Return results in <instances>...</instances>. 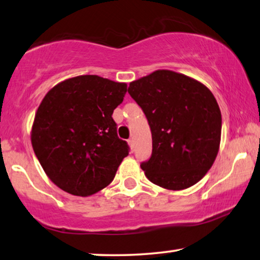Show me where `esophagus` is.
Masks as SVG:
<instances>
[{"label":"esophagus","mask_w":260,"mask_h":260,"mask_svg":"<svg viewBox=\"0 0 260 260\" xmlns=\"http://www.w3.org/2000/svg\"><path fill=\"white\" fill-rule=\"evenodd\" d=\"M128 145H129V147H131V149L134 150V140H133V139H129V140H128Z\"/></svg>","instance_id":"esophagus-1"}]
</instances>
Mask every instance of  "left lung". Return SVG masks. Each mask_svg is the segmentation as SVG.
<instances>
[{
  "label": "left lung",
  "mask_w": 260,
  "mask_h": 260,
  "mask_svg": "<svg viewBox=\"0 0 260 260\" xmlns=\"http://www.w3.org/2000/svg\"><path fill=\"white\" fill-rule=\"evenodd\" d=\"M128 93L152 132V155L140 165L147 179L170 190L203 179L222 132L220 110L209 88L181 73L157 70L131 83Z\"/></svg>",
  "instance_id": "1"
}]
</instances>
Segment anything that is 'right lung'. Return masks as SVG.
I'll use <instances>...</instances> for the list:
<instances>
[{"label": "right lung", "instance_id": "add662e5", "mask_svg": "<svg viewBox=\"0 0 260 260\" xmlns=\"http://www.w3.org/2000/svg\"><path fill=\"white\" fill-rule=\"evenodd\" d=\"M126 92V84L87 75L46 93L35 115L31 143L46 175L61 190L88 196L113 181L129 153L112 118Z\"/></svg>", "mask_w": 260, "mask_h": 260}]
</instances>
